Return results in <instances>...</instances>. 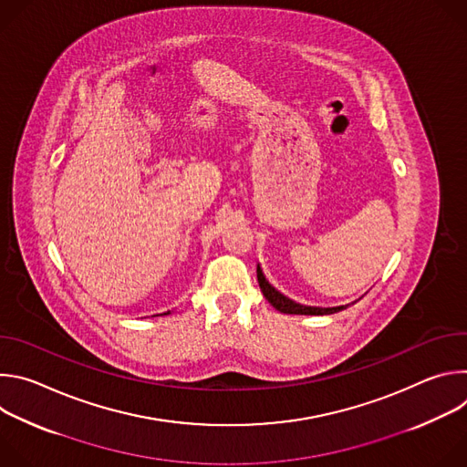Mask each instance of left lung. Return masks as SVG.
I'll list each match as a JSON object with an SVG mask.
<instances>
[{
    "label": "left lung",
    "mask_w": 467,
    "mask_h": 467,
    "mask_svg": "<svg viewBox=\"0 0 467 467\" xmlns=\"http://www.w3.org/2000/svg\"><path fill=\"white\" fill-rule=\"evenodd\" d=\"M256 279H258V286L264 294V297L268 299V303L283 312V314H301V316H325V314H335L340 312L344 308H348L349 305H340V306H328V308H321V306H306V305H299L292 299H288L286 296H283L281 292H277L268 281H265L262 270L256 268Z\"/></svg>",
    "instance_id": "8db88e82"
}]
</instances>
